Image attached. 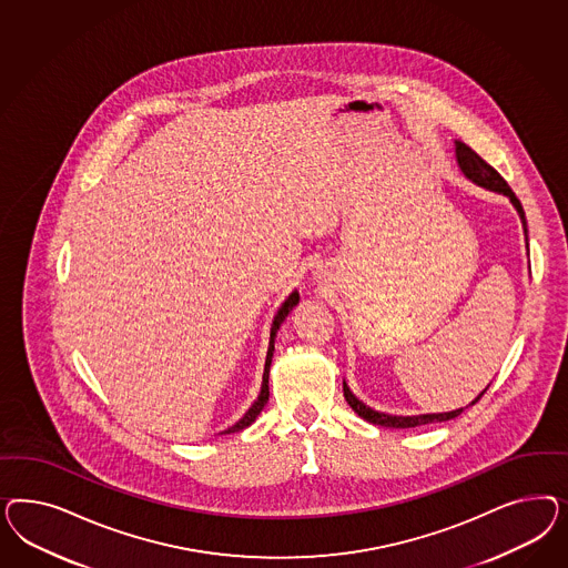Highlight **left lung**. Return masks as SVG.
Wrapping results in <instances>:
<instances>
[{
	"label": "left lung",
	"instance_id": "1",
	"mask_svg": "<svg viewBox=\"0 0 568 568\" xmlns=\"http://www.w3.org/2000/svg\"><path fill=\"white\" fill-rule=\"evenodd\" d=\"M454 145H456V162H458V169L463 171V174H465L466 179H468L470 183L479 185L483 190L501 193V195H506V197L510 200V204L515 206L516 212H518V216H520L523 231H525V241H527V250H529L527 219H525V210L520 206V202H518L515 191L508 187V183L499 176L496 169H491V166L483 160L481 155L475 154L466 143H463V141H454ZM498 178L500 179L499 182L497 181ZM487 387H489V385H487ZM487 387H485L481 394L475 397L468 406H475V404L481 399L483 394L487 392ZM344 396L345 399H347V404H349V408H352L354 413L358 414V416H362L364 420H368V423H373V425H381V427H389V429H413V427L429 425V423H444V420H452V418H456L458 414H463V410H465V408H458V410H452V413L414 414V416H397V414L378 413V410H373L371 406H366L362 399L354 396L345 381Z\"/></svg>",
	"mask_w": 568,
	"mask_h": 568
}]
</instances>
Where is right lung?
Wrapping results in <instances>:
<instances>
[{
	"mask_svg": "<svg viewBox=\"0 0 568 568\" xmlns=\"http://www.w3.org/2000/svg\"><path fill=\"white\" fill-rule=\"evenodd\" d=\"M297 304H300V293H297V290H293V292L290 293V297L281 304V308L276 310L275 318H273V325H271V342H268V352H266V362H264V375H262V385H260L258 397L254 399V404L250 406V410L243 414L233 427L224 429L223 433H237V430L247 429V427L258 418V414L262 413V408L266 406V402H268V373H271V362H273V354H275L276 331L281 328L283 321L287 318V314H290Z\"/></svg>",
	"mask_w": 568,
	"mask_h": 568,
	"instance_id": "right-lung-1",
	"label": "right lung"
}]
</instances>
